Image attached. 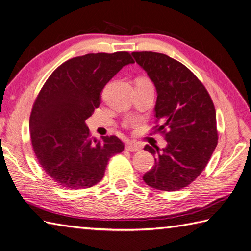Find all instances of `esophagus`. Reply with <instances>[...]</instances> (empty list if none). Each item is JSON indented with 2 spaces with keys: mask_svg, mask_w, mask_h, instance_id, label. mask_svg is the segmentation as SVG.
Segmentation results:
<instances>
[{
  "mask_svg": "<svg viewBox=\"0 0 251 251\" xmlns=\"http://www.w3.org/2000/svg\"><path fill=\"white\" fill-rule=\"evenodd\" d=\"M126 150L127 151H130V152H138L141 150V147L139 145H137V143H127L126 145Z\"/></svg>",
  "mask_w": 251,
  "mask_h": 251,
  "instance_id": "obj_1",
  "label": "esophagus"
}]
</instances>
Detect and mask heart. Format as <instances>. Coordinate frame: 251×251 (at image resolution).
Returning a JSON list of instances; mask_svg holds the SVG:
<instances>
[{"instance_id": "1", "label": "heart", "mask_w": 251, "mask_h": 251, "mask_svg": "<svg viewBox=\"0 0 251 251\" xmlns=\"http://www.w3.org/2000/svg\"><path fill=\"white\" fill-rule=\"evenodd\" d=\"M137 81H138V82H149L148 79H146V78H142V77H141V78H138Z\"/></svg>"}]
</instances>
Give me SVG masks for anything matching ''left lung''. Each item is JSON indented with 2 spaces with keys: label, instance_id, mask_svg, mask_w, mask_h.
<instances>
[{
  "label": "left lung",
  "instance_id": "obj_1",
  "mask_svg": "<svg viewBox=\"0 0 251 251\" xmlns=\"http://www.w3.org/2000/svg\"><path fill=\"white\" fill-rule=\"evenodd\" d=\"M156 88L155 131L167 141L161 151L146 146L155 164L143 176L151 188L178 191L207 166L218 143L216 110L204 85L182 63L152 51L131 54Z\"/></svg>",
  "mask_w": 251,
  "mask_h": 251
}]
</instances>
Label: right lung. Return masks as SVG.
Instances as JSON below:
<instances>
[{
    "mask_svg": "<svg viewBox=\"0 0 251 251\" xmlns=\"http://www.w3.org/2000/svg\"><path fill=\"white\" fill-rule=\"evenodd\" d=\"M129 52L87 54L69 59L50 74L34 101L29 128L41 167L66 189H86L103 178L109 159L124 150L116 136L90 138L88 117L100 104L103 87Z\"/></svg>",
    "mask_w": 251,
    "mask_h": 251,
    "instance_id": "1",
    "label": "right lung"
}]
</instances>
